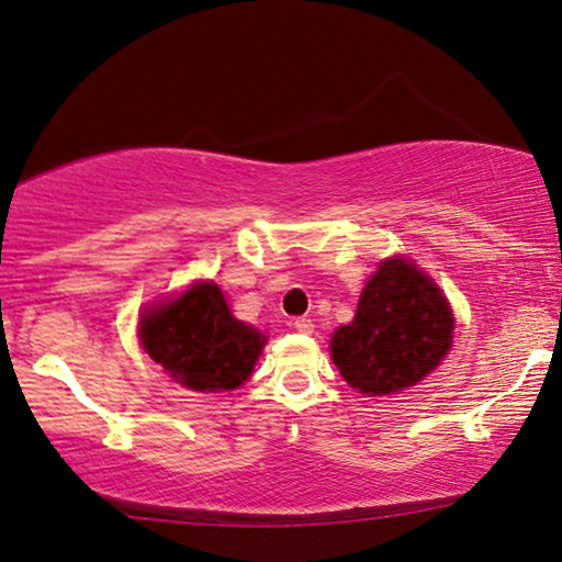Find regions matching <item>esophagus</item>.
I'll list each match as a JSON object with an SVG mask.
<instances>
[{
  "label": "esophagus",
  "instance_id": "esophagus-1",
  "mask_svg": "<svg viewBox=\"0 0 562 562\" xmlns=\"http://www.w3.org/2000/svg\"><path fill=\"white\" fill-rule=\"evenodd\" d=\"M293 329L301 331V334H311V331H314V322H311V318H306V316H299V318H293Z\"/></svg>",
  "mask_w": 562,
  "mask_h": 562
}]
</instances>
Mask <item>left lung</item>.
<instances>
[{"instance_id":"8db88e82","label":"left lung","mask_w":562,"mask_h":562,"mask_svg":"<svg viewBox=\"0 0 562 562\" xmlns=\"http://www.w3.org/2000/svg\"><path fill=\"white\" fill-rule=\"evenodd\" d=\"M452 329L450 304L435 281L404 258H392L361 291L353 322L336 329L331 359L361 394H394L442 361Z\"/></svg>"}]
</instances>
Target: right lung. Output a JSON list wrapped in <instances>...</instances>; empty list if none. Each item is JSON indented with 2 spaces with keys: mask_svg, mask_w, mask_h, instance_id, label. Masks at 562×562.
Returning a JSON list of instances; mask_svg holds the SVG:
<instances>
[{
  "mask_svg": "<svg viewBox=\"0 0 562 562\" xmlns=\"http://www.w3.org/2000/svg\"><path fill=\"white\" fill-rule=\"evenodd\" d=\"M143 349L195 392L236 390L251 376L263 336L228 311L215 283H195L140 322Z\"/></svg>",
  "mask_w": 562,
  "mask_h": 562,
  "instance_id": "1",
  "label": "right lung"
}]
</instances>
